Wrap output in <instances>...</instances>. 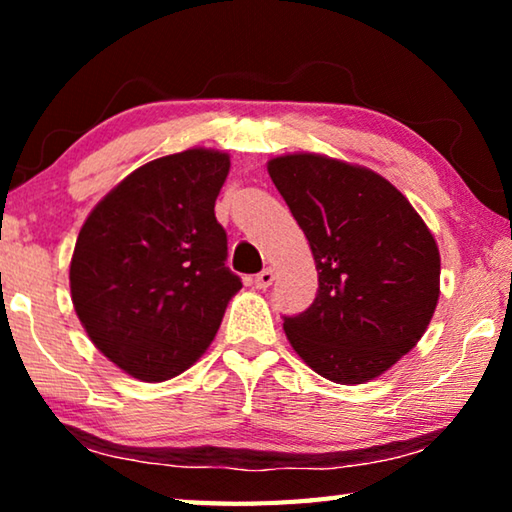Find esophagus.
<instances>
[{
	"mask_svg": "<svg viewBox=\"0 0 512 512\" xmlns=\"http://www.w3.org/2000/svg\"><path fill=\"white\" fill-rule=\"evenodd\" d=\"M273 280H275L273 268H264V271L257 273V277H255V287L257 289H268L273 284Z\"/></svg>",
	"mask_w": 512,
	"mask_h": 512,
	"instance_id": "34e87169",
	"label": "esophagus"
}]
</instances>
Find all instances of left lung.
I'll return each mask as SVG.
<instances>
[{
    "mask_svg": "<svg viewBox=\"0 0 512 512\" xmlns=\"http://www.w3.org/2000/svg\"><path fill=\"white\" fill-rule=\"evenodd\" d=\"M268 173L316 259L311 307L284 316L307 366L336 384L379 377L415 348L440 296L436 239L413 205L366 167L293 153Z\"/></svg>",
    "mask_w": 512,
    "mask_h": 512,
    "instance_id": "left-lung-1",
    "label": "left lung"
}]
</instances>
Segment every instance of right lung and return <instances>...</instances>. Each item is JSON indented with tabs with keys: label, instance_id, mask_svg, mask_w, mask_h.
I'll return each instance as SVG.
<instances>
[{
	"label": "right lung",
	"instance_id": "1",
	"mask_svg": "<svg viewBox=\"0 0 512 512\" xmlns=\"http://www.w3.org/2000/svg\"><path fill=\"white\" fill-rule=\"evenodd\" d=\"M228 171V153L164 155L121 180L83 223L69 266L76 316L135 379L185 372L241 289L214 216Z\"/></svg>",
	"mask_w": 512,
	"mask_h": 512
}]
</instances>
